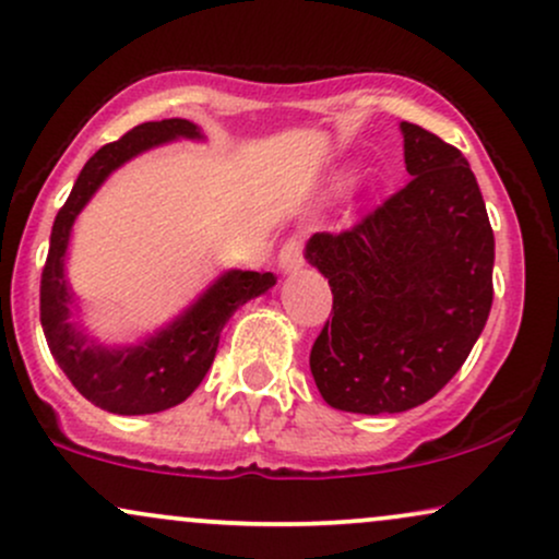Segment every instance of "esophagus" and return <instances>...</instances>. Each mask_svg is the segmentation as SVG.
<instances>
[{"label":"esophagus","instance_id":"1","mask_svg":"<svg viewBox=\"0 0 559 559\" xmlns=\"http://www.w3.org/2000/svg\"><path fill=\"white\" fill-rule=\"evenodd\" d=\"M301 241L299 239H288L284 247H281V254H278V271L284 275H292L297 273L301 267Z\"/></svg>","mask_w":559,"mask_h":559}]
</instances>
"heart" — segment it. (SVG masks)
<instances>
[{
	"label": "heart",
	"mask_w": 559,
	"mask_h": 559,
	"mask_svg": "<svg viewBox=\"0 0 559 559\" xmlns=\"http://www.w3.org/2000/svg\"><path fill=\"white\" fill-rule=\"evenodd\" d=\"M342 181H344V183H346V181H349V178H346V176H342Z\"/></svg>",
	"instance_id": "b5f03b06"
}]
</instances>
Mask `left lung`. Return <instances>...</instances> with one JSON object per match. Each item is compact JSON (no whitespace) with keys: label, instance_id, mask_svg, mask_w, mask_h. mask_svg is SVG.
<instances>
[{"label":"left lung","instance_id":"left-lung-1","mask_svg":"<svg viewBox=\"0 0 559 559\" xmlns=\"http://www.w3.org/2000/svg\"><path fill=\"white\" fill-rule=\"evenodd\" d=\"M400 131L413 181L352 230L305 247L333 292L310 370L344 413L391 415L431 400L491 310L493 234L471 165L426 128Z\"/></svg>","mask_w":559,"mask_h":559}]
</instances>
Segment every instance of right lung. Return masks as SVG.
<instances>
[{
	"label": "right lung",
	"mask_w": 559,
	"mask_h": 559,
	"mask_svg": "<svg viewBox=\"0 0 559 559\" xmlns=\"http://www.w3.org/2000/svg\"><path fill=\"white\" fill-rule=\"evenodd\" d=\"M178 139L204 141V133L197 123L170 118L141 123L123 139L102 146L83 165L66 207L55 217L49 239L41 273V329L49 352L88 402L115 415L163 413L191 396L215 360L228 318L275 286L273 273H221L170 323L136 344H105L81 323V305L66 273L75 221L115 170Z\"/></svg>",
	"instance_id": "obj_1"
}]
</instances>
